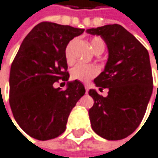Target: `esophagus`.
Instances as JSON below:
<instances>
[{
    "label": "esophagus",
    "mask_w": 158,
    "mask_h": 158,
    "mask_svg": "<svg viewBox=\"0 0 158 158\" xmlns=\"http://www.w3.org/2000/svg\"><path fill=\"white\" fill-rule=\"evenodd\" d=\"M85 91H86V93L89 92V87H88V85H85Z\"/></svg>",
    "instance_id": "34e87169"
}]
</instances>
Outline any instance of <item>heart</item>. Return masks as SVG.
I'll return each mask as SVG.
<instances>
[{
	"instance_id": "obj_1",
	"label": "heart",
	"mask_w": 158,
	"mask_h": 158,
	"mask_svg": "<svg viewBox=\"0 0 158 158\" xmlns=\"http://www.w3.org/2000/svg\"><path fill=\"white\" fill-rule=\"evenodd\" d=\"M76 43V39H72L68 42L64 49L65 60L68 64H72L74 62L73 55V48ZM91 48L96 53L100 50H104V42L99 37H94L91 40ZM99 73V68L94 64H77L71 70V77L73 80L86 82L92 78L95 77Z\"/></svg>"
}]
</instances>
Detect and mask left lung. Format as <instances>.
Instances as JSON below:
<instances>
[{
  "label": "left lung",
  "instance_id": "1",
  "mask_svg": "<svg viewBox=\"0 0 158 158\" xmlns=\"http://www.w3.org/2000/svg\"><path fill=\"white\" fill-rule=\"evenodd\" d=\"M108 46L104 71L94 82L99 90L109 89L106 97L90 90L94 106L89 110L93 130L106 139L119 140L131 135L140 125L153 92L149 53L129 31L119 24L88 29Z\"/></svg>",
  "mask_w": 158,
  "mask_h": 158
}]
</instances>
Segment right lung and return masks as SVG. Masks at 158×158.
Here are the masks:
<instances>
[{"label": "right lung", "instance_id": "add662e5", "mask_svg": "<svg viewBox=\"0 0 158 158\" xmlns=\"http://www.w3.org/2000/svg\"><path fill=\"white\" fill-rule=\"evenodd\" d=\"M84 29L43 21L24 38L11 65L9 103L19 127L39 140L63 134L70 111L84 95L83 84L74 81L67 88L54 83L69 78L66 45Z\"/></svg>", "mask_w": 158, "mask_h": 158}]
</instances>
